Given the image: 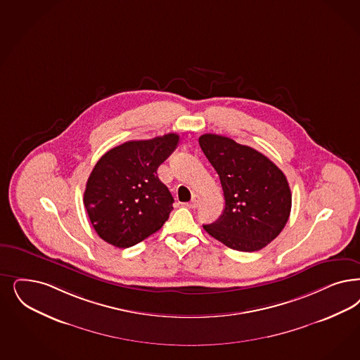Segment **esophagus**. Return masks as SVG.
<instances>
[{"instance_id":"34e87169","label":"esophagus","mask_w":360,"mask_h":360,"mask_svg":"<svg viewBox=\"0 0 360 360\" xmlns=\"http://www.w3.org/2000/svg\"><path fill=\"white\" fill-rule=\"evenodd\" d=\"M199 202H200V197L198 194H194L191 200L187 203L186 206L188 209H197L199 206Z\"/></svg>"}]
</instances>
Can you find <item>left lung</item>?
Listing matches in <instances>:
<instances>
[{
    "label": "left lung",
    "mask_w": 360,
    "mask_h": 360,
    "mask_svg": "<svg viewBox=\"0 0 360 360\" xmlns=\"http://www.w3.org/2000/svg\"><path fill=\"white\" fill-rule=\"evenodd\" d=\"M199 146L224 190L222 215L203 229L227 248L258 251L283 230L291 211V190L283 172L266 155L231 138L199 136Z\"/></svg>",
    "instance_id": "1"
}]
</instances>
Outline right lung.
<instances>
[{
	"label": "right lung",
	"instance_id": "obj_1",
	"mask_svg": "<svg viewBox=\"0 0 360 360\" xmlns=\"http://www.w3.org/2000/svg\"><path fill=\"white\" fill-rule=\"evenodd\" d=\"M178 141L179 136L174 133L129 141L99 158L87 179L84 203L90 222L105 242L131 248L169 219L174 199L157 169Z\"/></svg>",
	"mask_w": 360,
	"mask_h": 360
}]
</instances>
